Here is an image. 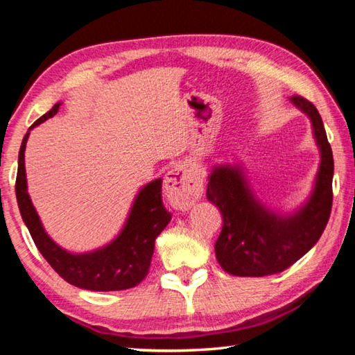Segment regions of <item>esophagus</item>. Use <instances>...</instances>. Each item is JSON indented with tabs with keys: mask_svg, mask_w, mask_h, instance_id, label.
<instances>
[{
	"mask_svg": "<svg viewBox=\"0 0 355 355\" xmlns=\"http://www.w3.org/2000/svg\"><path fill=\"white\" fill-rule=\"evenodd\" d=\"M202 192L200 178L191 171L189 166L180 164L166 173L164 194L172 208L186 211L200 199Z\"/></svg>",
	"mask_w": 355,
	"mask_h": 355,
	"instance_id": "obj_1",
	"label": "esophagus"
}]
</instances>
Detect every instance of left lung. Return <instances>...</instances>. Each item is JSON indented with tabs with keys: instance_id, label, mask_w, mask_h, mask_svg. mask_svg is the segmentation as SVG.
Wrapping results in <instances>:
<instances>
[{
	"instance_id": "left-lung-1",
	"label": "left lung",
	"mask_w": 355,
	"mask_h": 355,
	"mask_svg": "<svg viewBox=\"0 0 355 355\" xmlns=\"http://www.w3.org/2000/svg\"><path fill=\"white\" fill-rule=\"evenodd\" d=\"M290 100L310 119L321 155L313 191L304 205L293 213L272 211L257 199L239 164L213 166L208 175L207 199L224 219L214 244L216 258L232 275L263 277L285 271L313 248L327 225L332 209V148L313 103L297 95Z\"/></svg>"
}]
</instances>
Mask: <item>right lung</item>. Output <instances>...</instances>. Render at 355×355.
<instances>
[{
	"mask_svg": "<svg viewBox=\"0 0 355 355\" xmlns=\"http://www.w3.org/2000/svg\"><path fill=\"white\" fill-rule=\"evenodd\" d=\"M61 105L62 103H56L50 111L35 120L23 137L15 182V194L21 219L31 233V238L42 257L70 285L91 291L128 290V288L139 285L146 279L153 257L155 239L172 219L171 213L164 208L163 197H161L163 180L156 178L142 186L135 197L123 228L111 243H107L103 248L84 252V254H71V252L62 249L48 236L42 225L31 197L28 194L25 171V148L29 131L50 117L56 116Z\"/></svg>",
	"mask_w": 355,
	"mask_h": 355,
	"instance_id": "right-lung-1",
	"label": "right lung"
}]
</instances>
